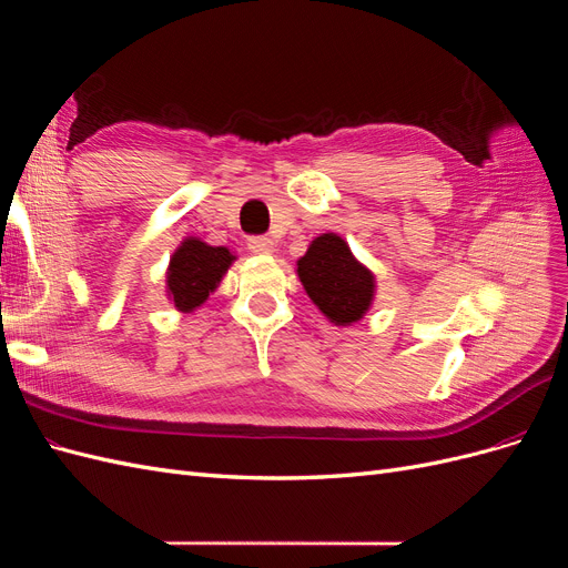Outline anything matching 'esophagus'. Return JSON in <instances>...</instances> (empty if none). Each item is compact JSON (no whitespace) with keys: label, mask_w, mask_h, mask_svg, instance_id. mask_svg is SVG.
Segmentation results:
<instances>
[{"label":"esophagus","mask_w":568,"mask_h":568,"mask_svg":"<svg viewBox=\"0 0 568 568\" xmlns=\"http://www.w3.org/2000/svg\"><path fill=\"white\" fill-rule=\"evenodd\" d=\"M248 248L253 253H274V242L270 236H251L248 239Z\"/></svg>","instance_id":"1"}]
</instances>
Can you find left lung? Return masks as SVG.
<instances>
[{"label":"left lung","instance_id":"obj_1","mask_svg":"<svg viewBox=\"0 0 568 568\" xmlns=\"http://www.w3.org/2000/svg\"><path fill=\"white\" fill-rule=\"evenodd\" d=\"M298 277L307 296L336 324L365 315L374 296V277L359 265L348 244L336 234H322L298 261Z\"/></svg>","mask_w":568,"mask_h":568}]
</instances>
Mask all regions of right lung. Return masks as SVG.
<instances>
[{
  "instance_id": "1",
  "label": "right lung",
  "mask_w": 568,
  "mask_h": 568,
  "mask_svg": "<svg viewBox=\"0 0 568 568\" xmlns=\"http://www.w3.org/2000/svg\"><path fill=\"white\" fill-rule=\"evenodd\" d=\"M232 261L234 255L225 246H209L199 239H184L175 255L170 257L168 267V294L178 311L189 313L209 298Z\"/></svg>"
}]
</instances>
